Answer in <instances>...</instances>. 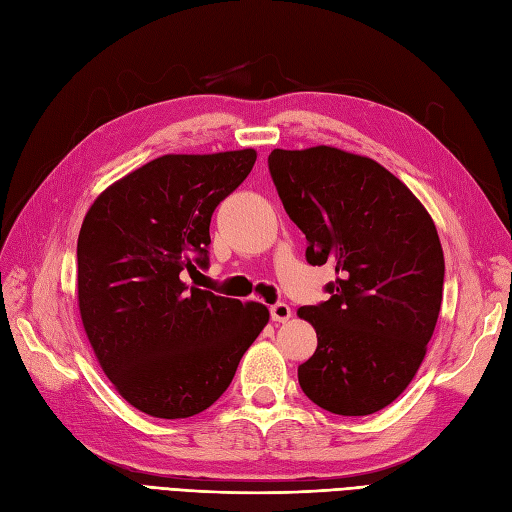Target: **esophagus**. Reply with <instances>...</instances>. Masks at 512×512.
I'll use <instances>...</instances> for the list:
<instances>
[{
	"mask_svg": "<svg viewBox=\"0 0 512 512\" xmlns=\"http://www.w3.org/2000/svg\"><path fill=\"white\" fill-rule=\"evenodd\" d=\"M270 318H272V322H287V320L292 318L290 305H285V303L272 305V307H270Z\"/></svg>",
	"mask_w": 512,
	"mask_h": 512,
	"instance_id": "esophagus-1",
	"label": "esophagus"
}]
</instances>
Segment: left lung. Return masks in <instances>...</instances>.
Segmentation results:
<instances>
[{"label": "left lung", "instance_id": "8db88e82", "mask_svg": "<svg viewBox=\"0 0 512 512\" xmlns=\"http://www.w3.org/2000/svg\"><path fill=\"white\" fill-rule=\"evenodd\" d=\"M270 177L305 233L311 266L333 264L329 300L298 309L318 348L298 365L305 396L335 415L385 409L413 381L439 318L443 251L424 205L370 157L274 149Z\"/></svg>", "mask_w": 512, "mask_h": 512}]
</instances>
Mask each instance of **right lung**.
<instances>
[{"instance_id":"right-lung-1","label":"right lung","mask_w":512,"mask_h":512,"mask_svg":"<svg viewBox=\"0 0 512 512\" xmlns=\"http://www.w3.org/2000/svg\"><path fill=\"white\" fill-rule=\"evenodd\" d=\"M253 149L162 155L88 209L77 296L103 372L138 411L192 417L231 385L270 313L188 285L209 266L214 209L253 170Z\"/></svg>"}]
</instances>
